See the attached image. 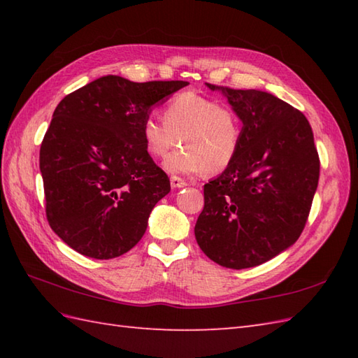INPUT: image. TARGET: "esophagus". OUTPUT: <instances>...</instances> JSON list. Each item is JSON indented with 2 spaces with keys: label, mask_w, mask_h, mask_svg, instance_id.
<instances>
[{
  "label": "esophagus",
  "mask_w": 358,
  "mask_h": 358,
  "mask_svg": "<svg viewBox=\"0 0 358 358\" xmlns=\"http://www.w3.org/2000/svg\"><path fill=\"white\" fill-rule=\"evenodd\" d=\"M171 186H172L173 189H180V187L187 186V183H186V181H185L183 178L175 177V175H172V177H171Z\"/></svg>",
  "instance_id": "1"
}]
</instances>
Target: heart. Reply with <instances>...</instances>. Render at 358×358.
<instances>
[{
  "mask_svg": "<svg viewBox=\"0 0 358 358\" xmlns=\"http://www.w3.org/2000/svg\"><path fill=\"white\" fill-rule=\"evenodd\" d=\"M141 140L149 155L164 159L166 172L178 175L222 173L237 158L243 143L238 112L214 98L186 90L163 106V120L144 118Z\"/></svg>",
  "mask_w": 358,
  "mask_h": 358,
  "instance_id": "1",
  "label": "heart"
}]
</instances>
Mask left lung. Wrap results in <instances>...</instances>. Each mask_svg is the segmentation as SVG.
<instances>
[{
	"instance_id": "1",
	"label": "left lung",
	"mask_w": 358,
	"mask_h": 358,
	"mask_svg": "<svg viewBox=\"0 0 358 358\" xmlns=\"http://www.w3.org/2000/svg\"><path fill=\"white\" fill-rule=\"evenodd\" d=\"M222 90L243 121L235 162L204 185L195 238L212 262L254 268L299 240L320 175L309 121L280 98L255 89Z\"/></svg>"
}]
</instances>
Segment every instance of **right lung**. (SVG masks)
Wrapping results in <instances>:
<instances>
[{"instance_id": "right-lung-1", "label": "right lung", "mask_w": 358, "mask_h": 358, "mask_svg": "<svg viewBox=\"0 0 358 358\" xmlns=\"http://www.w3.org/2000/svg\"><path fill=\"white\" fill-rule=\"evenodd\" d=\"M187 81L101 77L66 95L40 149L45 217L67 246L96 260L131 250L171 191L141 140L152 106Z\"/></svg>"}]
</instances>
